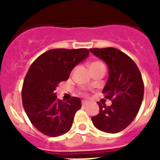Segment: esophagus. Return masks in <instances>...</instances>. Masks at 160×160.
I'll list each match as a JSON object with an SVG mask.
<instances>
[{"label": "esophagus", "mask_w": 160, "mask_h": 160, "mask_svg": "<svg viewBox=\"0 0 160 160\" xmlns=\"http://www.w3.org/2000/svg\"><path fill=\"white\" fill-rule=\"evenodd\" d=\"M87 101L86 100H83L82 101V105H87Z\"/></svg>", "instance_id": "1"}]
</instances>
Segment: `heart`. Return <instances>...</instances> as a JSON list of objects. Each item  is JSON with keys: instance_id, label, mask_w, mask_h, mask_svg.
Here are the masks:
<instances>
[{"instance_id": "b5f03b06", "label": "heart", "mask_w": 160, "mask_h": 160, "mask_svg": "<svg viewBox=\"0 0 160 160\" xmlns=\"http://www.w3.org/2000/svg\"><path fill=\"white\" fill-rule=\"evenodd\" d=\"M99 64H102V63L100 62V61H93V62H90V64H89L90 69V68H92L93 66H95V65H99Z\"/></svg>"}]
</instances>
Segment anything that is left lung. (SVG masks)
Returning a JSON list of instances; mask_svg holds the SVG:
<instances>
[{"label": "left lung", "instance_id": "obj_1", "mask_svg": "<svg viewBox=\"0 0 160 160\" xmlns=\"http://www.w3.org/2000/svg\"><path fill=\"white\" fill-rule=\"evenodd\" d=\"M90 52L105 60L109 79L103 94L112 105L100 106V113L91 118L95 128L115 134L122 131L135 119L144 97V81L134 61L116 48L90 49Z\"/></svg>", "mask_w": 160, "mask_h": 160}]
</instances>
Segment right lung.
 <instances>
[{"label": "right lung", "instance_id": "add662e5", "mask_svg": "<svg viewBox=\"0 0 160 160\" xmlns=\"http://www.w3.org/2000/svg\"><path fill=\"white\" fill-rule=\"evenodd\" d=\"M89 54L85 48L53 49L40 55L29 68L21 91L22 104L31 124L42 134L60 136L72 126L81 100L72 97L63 102L57 99L55 90Z\"/></svg>", "mask_w": 160, "mask_h": 160}]
</instances>
